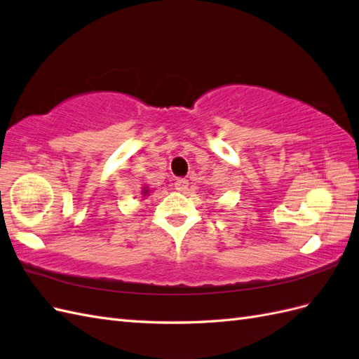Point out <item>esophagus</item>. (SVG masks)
Instances as JSON below:
<instances>
[{
    "instance_id": "esophagus-1",
    "label": "esophagus",
    "mask_w": 359,
    "mask_h": 359,
    "mask_svg": "<svg viewBox=\"0 0 359 359\" xmlns=\"http://www.w3.org/2000/svg\"><path fill=\"white\" fill-rule=\"evenodd\" d=\"M189 189V181L186 178H178L175 181V190L178 191H186Z\"/></svg>"
}]
</instances>
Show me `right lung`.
I'll return each mask as SVG.
<instances>
[{"label": "right lung", "mask_w": 359, "mask_h": 359, "mask_svg": "<svg viewBox=\"0 0 359 359\" xmlns=\"http://www.w3.org/2000/svg\"><path fill=\"white\" fill-rule=\"evenodd\" d=\"M151 191H153V190H151V189L147 186V184H145V186L142 187V190H140V194H142V196H149Z\"/></svg>", "instance_id": "add662e5"}]
</instances>
